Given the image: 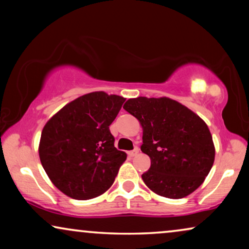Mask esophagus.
Wrapping results in <instances>:
<instances>
[{
    "mask_svg": "<svg viewBox=\"0 0 249 249\" xmlns=\"http://www.w3.org/2000/svg\"><path fill=\"white\" fill-rule=\"evenodd\" d=\"M139 153V148L138 147H136L134 151H130V152H128V155L130 156V158H132V156H136Z\"/></svg>",
    "mask_w": 249,
    "mask_h": 249,
    "instance_id": "1",
    "label": "esophagus"
}]
</instances>
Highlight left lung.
Returning <instances> with one entry per match:
<instances>
[{"instance_id": "1", "label": "left lung", "mask_w": 249, "mask_h": 249, "mask_svg": "<svg viewBox=\"0 0 249 249\" xmlns=\"http://www.w3.org/2000/svg\"><path fill=\"white\" fill-rule=\"evenodd\" d=\"M124 108L142 128L141 149L151 159V168L142 175L145 185L172 199L195 192L215 156L212 135L203 119L169 97L130 98Z\"/></svg>"}]
</instances>
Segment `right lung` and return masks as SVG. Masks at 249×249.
<instances>
[{"instance_id":"add662e5","label":"right lung","mask_w":249,"mask_h":249,"mask_svg":"<svg viewBox=\"0 0 249 249\" xmlns=\"http://www.w3.org/2000/svg\"><path fill=\"white\" fill-rule=\"evenodd\" d=\"M124 101L119 95L93 91L64 105L44 125L40 163L64 195L90 199L114 182L127 154L114 147L110 124Z\"/></svg>"}]
</instances>
